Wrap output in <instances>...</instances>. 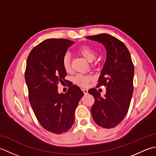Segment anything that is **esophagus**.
I'll return each instance as SVG.
<instances>
[{
	"label": "esophagus",
	"mask_w": 156,
	"mask_h": 156,
	"mask_svg": "<svg viewBox=\"0 0 156 156\" xmlns=\"http://www.w3.org/2000/svg\"><path fill=\"white\" fill-rule=\"evenodd\" d=\"M82 91H83V92L84 93V94H88V90L87 89H82Z\"/></svg>",
	"instance_id": "34e87169"
}]
</instances>
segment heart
<instances>
[{
  "instance_id": "obj_1",
  "label": "heart",
  "mask_w": 156,
  "mask_h": 156,
  "mask_svg": "<svg viewBox=\"0 0 156 156\" xmlns=\"http://www.w3.org/2000/svg\"><path fill=\"white\" fill-rule=\"evenodd\" d=\"M77 51L89 62L93 60L97 56V52L89 45H82L78 48ZM62 66L66 72L70 70V56L68 53L63 56ZM92 80H93V76L90 74H78L73 77V81L74 83L82 87H87L89 82Z\"/></svg>"
}]
</instances>
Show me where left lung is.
Instances as JSON below:
<instances>
[{
  "instance_id": "left-lung-1",
  "label": "left lung",
  "mask_w": 156,
  "mask_h": 156,
  "mask_svg": "<svg viewBox=\"0 0 156 156\" xmlns=\"http://www.w3.org/2000/svg\"><path fill=\"white\" fill-rule=\"evenodd\" d=\"M87 38L102 43L107 50V59L97 84L106 87V94L102 97L96 88L88 90L94 98L91 108L92 118L100 127L113 128L123 120L130 106L134 65L127 48L117 38L107 34Z\"/></svg>"
}]
</instances>
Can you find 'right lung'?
Returning <instances> with one entry per match:
<instances>
[{
	"instance_id": "add662e5",
	"label": "right lung",
	"mask_w": 156,
	"mask_h": 156,
	"mask_svg": "<svg viewBox=\"0 0 156 156\" xmlns=\"http://www.w3.org/2000/svg\"><path fill=\"white\" fill-rule=\"evenodd\" d=\"M73 44L66 39H46L32 49L27 59L25 78L29 102L39 124L55 134L72 127L75 110L84 96L72 84L65 94L58 92L59 82L67 81L62 58Z\"/></svg>"
}]
</instances>
